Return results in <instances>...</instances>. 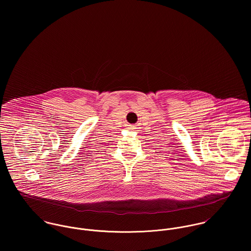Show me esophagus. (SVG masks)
<instances>
[{
	"label": "esophagus",
	"mask_w": 251,
	"mask_h": 251,
	"mask_svg": "<svg viewBox=\"0 0 251 251\" xmlns=\"http://www.w3.org/2000/svg\"><path fill=\"white\" fill-rule=\"evenodd\" d=\"M129 129H134V128H133V127H130V128H129Z\"/></svg>",
	"instance_id": "esophagus-1"
}]
</instances>
